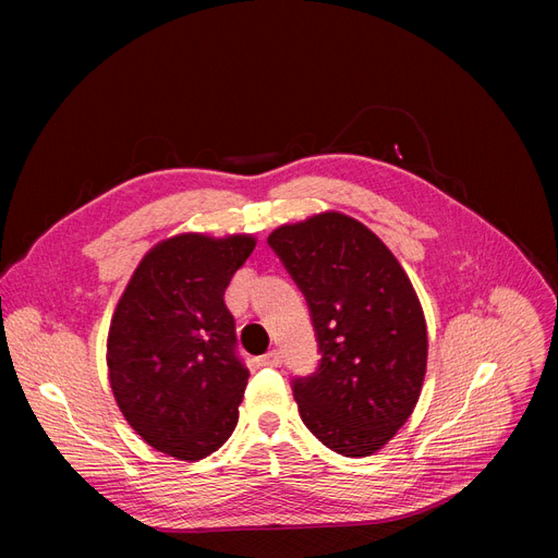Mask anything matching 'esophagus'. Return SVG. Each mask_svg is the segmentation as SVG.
Listing matches in <instances>:
<instances>
[{
	"label": "esophagus",
	"instance_id": "1",
	"mask_svg": "<svg viewBox=\"0 0 558 558\" xmlns=\"http://www.w3.org/2000/svg\"><path fill=\"white\" fill-rule=\"evenodd\" d=\"M258 363H260V365H267V367H277V365H281V356H279V351H277V349L267 351L265 356H260V359H258Z\"/></svg>",
	"mask_w": 558,
	"mask_h": 558
}]
</instances>
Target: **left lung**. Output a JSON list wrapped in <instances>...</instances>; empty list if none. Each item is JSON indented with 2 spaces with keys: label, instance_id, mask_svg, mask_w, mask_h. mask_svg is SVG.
<instances>
[{
  "label": "left lung",
  "instance_id": "left-lung-1",
  "mask_svg": "<svg viewBox=\"0 0 558 558\" xmlns=\"http://www.w3.org/2000/svg\"><path fill=\"white\" fill-rule=\"evenodd\" d=\"M307 300L320 361L293 379L305 426L359 459L410 418L426 375L428 335L404 269L373 230L318 214L267 238Z\"/></svg>",
  "mask_w": 558,
  "mask_h": 558
}]
</instances>
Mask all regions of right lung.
<instances>
[{
  "mask_svg": "<svg viewBox=\"0 0 558 558\" xmlns=\"http://www.w3.org/2000/svg\"><path fill=\"white\" fill-rule=\"evenodd\" d=\"M253 246L248 234L158 244L111 318L107 365L118 408L142 440L174 459H205L238 426L248 369L223 295Z\"/></svg>",
  "mask_w": 558,
  "mask_h": 558,
  "instance_id": "add662e5",
  "label": "right lung"
}]
</instances>
